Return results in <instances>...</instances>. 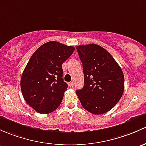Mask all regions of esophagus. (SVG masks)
<instances>
[{
	"mask_svg": "<svg viewBox=\"0 0 146 146\" xmlns=\"http://www.w3.org/2000/svg\"><path fill=\"white\" fill-rule=\"evenodd\" d=\"M69 86H70V87H74V84H73V82H69Z\"/></svg>",
	"mask_w": 146,
	"mask_h": 146,
	"instance_id": "34e87169",
	"label": "esophagus"
}]
</instances>
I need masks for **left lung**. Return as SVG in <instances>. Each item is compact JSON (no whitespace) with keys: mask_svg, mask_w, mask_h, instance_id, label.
<instances>
[{"mask_svg":"<svg viewBox=\"0 0 146 146\" xmlns=\"http://www.w3.org/2000/svg\"><path fill=\"white\" fill-rule=\"evenodd\" d=\"M82 64L85 85L76 90L82 107L94 115L111 110L119 101L125 89L120 66L107 50L96 44L76 47Z\"/></svg>","mask_w":146,"mask_h":146,"instance_id":"obj_1","label":"left lung"}]
</instances>
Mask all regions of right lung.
Masks as SVG:
<instances>
[{
    "mask_svg": "<svg viewBox=\"0 0 146 146\" xmlns=\"http://www.w3.org/2000/svg\"><path fill=\"white\" fill-rule=\"evenodd\" d=\"M74 50L73 46L50 41L30 58L21 76V90L24 100L36 112L50 113L61 104L68 87L61 66Z\"/></svg>",
    "mask_w": 146,
    "mask_h": 146,
    "instance_id": "1",
    "label": "right lung"
}]
</instances>
